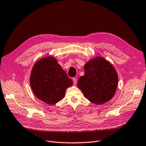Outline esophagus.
Returning a JSON list of instances; mask_svg holds the SVG:
<instances>
[{
	"mask_svg": "<svg viewBox=\"0 0 146 146\" xmlns=\"http://www.w3.org/2000/svg\"><path fill=\"white\" fill-rule=\"evenodd\" d=\"M72 80H73V83H74V85H76L77 82V78L74 77V78H72Z\"/></svg>",
	"mask_w": 146,
	"mask_h": 146,
	"instance_id": "34e87169",
	"label": "esophagus"
}]
</instances>
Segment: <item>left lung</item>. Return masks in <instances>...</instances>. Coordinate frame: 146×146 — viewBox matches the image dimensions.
I'll return each mask as SVG.
<instances>
[{"mask_svg": "<svg viewBox=\"0 0 146 146\" xmlns=\"http://www.w3.org/2000/svg\"><path fill=\"white\" fill-rule=\"evenodd\" d=\"M85 74L79 78L77 85L85 98L95 104H102L111 99L116 91L118 77L113 66L102 57H96L84 66Z\"/></svg>", "mask_w": 146, "mask_h": 146, "instance_id": "8db88e82", "label": "left lung"}]
</instances>
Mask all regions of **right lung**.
Instances as JSON below:
<instances>
[{
  "label": "right lung",
  "instance_id": "add662e5",
  "mask_svg": "<svg viewBox=\"0 0 146 146\" xmlns=\"http://www.w3.org/2000/svg\"><path fill=\"white\" fill-rule=\"evenodd\" d=\"M30 82L35 95L48 105L62 100L66 90L72 85L71 79L51 56L37 61L32 70Z\"/></svg>",
  "mask_w": 146,
  "mask_h": 146
}]
</instances>
